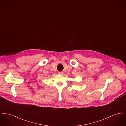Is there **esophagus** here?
<instances>
[{
  "mask_svg": "<svg viewBox=\"0 0 126 126\" xmlns=\"http://www.w3.org/2000/svg\"><path fill=\"white\" fill-rule=\"evenodd\" d=\"M58 73L60 74V75H63V72H60H60H58Z\"/></svg>",
  "mask_w": 126,
  "mask_h": 126,
  "instance_id": "34e87169",
  "label": "esophagus"
}]
</instances>
